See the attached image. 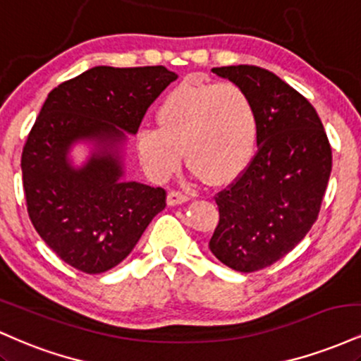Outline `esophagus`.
I'll list each match as a JSON object with an SVG mask.
<instances>
[{
    "label": "esophagus",
    "instance_id": "34e87169",
    "mask_svg": "<svg viewBox=\"0 0 361 361\" xmlns=\"http://www.w3.org/2000/svg\"><path fill=\"white\" fill-rule=\"evenodd\" d=\"M188 200H190L188 195H185L181 192H169L168 193V205H171V207L185 204V202H188Z\"/></svg>",
    "mask_w": 361,
    "mask_h": 361
}]
</instances>
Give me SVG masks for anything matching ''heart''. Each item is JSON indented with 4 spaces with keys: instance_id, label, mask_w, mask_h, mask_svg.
Returning a JSON list of instances; mask_svg holds the SVG:
<instances>
[{
    "instance_id": "1",
    "label": "heart",
    "mask_w": 361,
    "mask_h": 361,
    "mask_svg": "<svg viewBox=\"0 0 361 361\" xmlns=\"http://www.w3.org/2000/svg\"><path fill=\"white\" fill-rule=\"evenodd\" d=\"M156 122L140 128L135 151L157 181L175 173L183 152L197 176L233 180L250 164L258 139L251 98L234 82L183 81L159 103Z\"/></svg>"
}]
</instances>
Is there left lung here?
Masks as SVG:
<instances>
[{
    "label": "left lung",
    "mask_w": 361,
    "mask_h": 361,
    "mask_svg": "<svg viewBox=\"0 0 361 361\" xmlns=\"http://www.w3.org/2000/svg\"><path fill=\"white\" fill-rule=\"evenodd\" d=\"M251 98L258 152L215 197L219 224L209 247L235 271L251 273L283 258L316 222L333 156L321 118L276 74L256 66L214 68Z\"/></svg>",
    "instance_id": "obj_1"
}]
</instances>
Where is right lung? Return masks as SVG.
<instances>
[{"label":"right lung","instance_id":"obj_1","mask_svg":"<svg viewBox=\"0 0 361 361\" xmlns=\"http://www.w3.org/2000/svg\"><path fill=\"white\" fill-rule=\"evenodd\" d=\"M175 80L164 66H97L49 93L22 152L23 190L35 231L76 270L117 267L166 207L163 188L127 180L123 149ZM78 143L90 149L81 165Z\"/></svg>","mask_w":361,"mask_h":361}]
</instances>
